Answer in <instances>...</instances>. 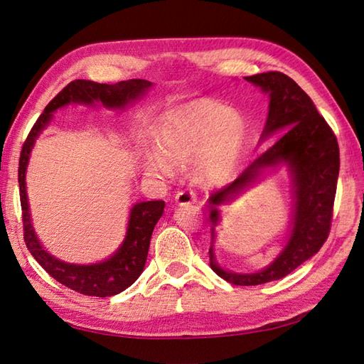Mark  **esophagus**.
Here are the masks:
<instances>
[{"label": "esophagus", "mask_w": 364, "mask_h": 364, "mask_svg": "<svg viewBox=\"0 0 364 364\" xmlns=\"http://www.w3.org/2000/svg\"><path fill=\"white\" fill-rule=\"evenodd\" d=\"M175 201L176 204H180V206H183V204H192L197 201V193H195L192 189L180 191L175 195Z\"/></svg>", "instance_id": "obj_1"}]
</instances>
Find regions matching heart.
Listing matches in <instances>:
<instances>
[{
	"label": "heart",
	"mask_w": 364,
	"mask_h": 364,
	"mask_svg": "<svg viewBox=\"0 0 364 364\" xmlns=\"http://www.w3.org/2000/svg\"><path fill=\"white\" fill-rule=\"evenodd\" d=\"M158 154L147 158L151 172L169 175L173 164L193 163L195 176L215 181L234 169L245 141L240 112L213 100H195L171 112L155 134Z\"/></svg>",
	"instance_id": "obj_1"
}]
</instances>
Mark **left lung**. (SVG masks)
<instances>
[{"instance_id": "8db88e82", "label": "left lung", "mask_w": 364, "mask_h": 364, "mask_svg": "<svg viewBox=\"0 0 364 364\" xmlns=\"http://www.w3.org/2000/svg\"><path fill=\"white\" fill-rule=\"evenodd\" d=\"M246 81L269 93V114L262 139L279 135L274 144L259 154L237 178L209 197L210 220L218 221L217 206L234 200L269 167L286 163L292 175L294 213L287 245L275 262L255 274H235L215 262L209 249L210 267L218 277L237 286H257L291 274L315 255L328 240L332 223L335 192L340 171L337 136L318 114L309 95L282 72L257 73ZM212 228V241H213Z\"/></svg>"}]
</instances>
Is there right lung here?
Listing matches in <instances>:
<instances>
[{
    "label": "right lung",
    "instance_id": "add662e5",
    "mask_svg": "<svg viewBox=\"0 0 364 364\" xmlns=\"http://www.w3.org/2000/svg\"><path fill=\"white\" fill-rule=\"evenodd\" d=\"M151 86L152 82L146 80L119 81L117 85H101V82L87 80L70 81L46 106L44 112L36 119L29 135H27L21 149L20 167H18V183H20V201L23 210L26 246L46 272L57 279L58 283L82 295L112 296L123 292L124 289L136 282V278L141 275L146 264L154 228L156 221L163 215L164 201H141L136 203L130 209V218L123 245L106 262L95 264L64 263L48 254V250L43 249L38 238L35 235L26 195L27 161H29L36 136L49 124L52 114L57 109L68 106L69 102L93 105L95 101H100L102 106L110 109H123L130 101L144 95L146 90Z\"/></svg>",
    "mask_w": 364,
    "mask_h": 364
}]
</instances>
